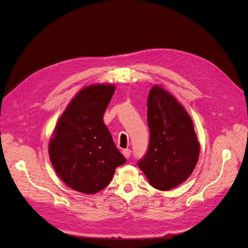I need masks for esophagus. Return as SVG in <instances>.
<instances>
[{
	"label": "esophagus",
	"instance_id": "esophagus-1",
	"mask_svg": "<svg viewBox=\"0 0 248 248\" xmlns=\"http://www.w3.org/2000/svg\"><path fill=\"white\" fill-rule=\"evenodd\" d=\"M123 155H124V157L125 158H129L130 157V155H131V150H129V149H125V150H123Z\"/></svg>",
	"mask_w": 248,
	"mask_h": 248
}]
</instances>
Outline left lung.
Listing matches in <instances>:
<instances>
[{"label":"left lung","mask_w":248,"mask_h":248,"mask_svg":"<svg viewBox=\"0 0 248 248\" xmlns=\"http://www.w3.org/2000/svg\"><path fill=\"white\" fill-rule=\"evenodd\" d=\"M150 140L139 168L154 188L170 190L188 178L200 155L192 120L175 97L154 86L148 96Z\"/></svg>","instance_id":"1"}]
</instances>
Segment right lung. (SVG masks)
<instances>
[{
  "label": "right lung",
  "mask_w": 248,
  "mask_h": 248,
  "mask_svg": "<svg viewBox=\"0 0 248 248\" xmlns=\"http://www.w3.org/2000/svg\"><path fill=\"white\" fill-rule=\"evenodd\" d=\"M115 93L109 85L82 89L60 118L48 153L58 176L82 193H96L109 184L115 170L126 162L103 114Z\"/></svg>",
  "instance_id": "add662e5"
}]
</instances>
